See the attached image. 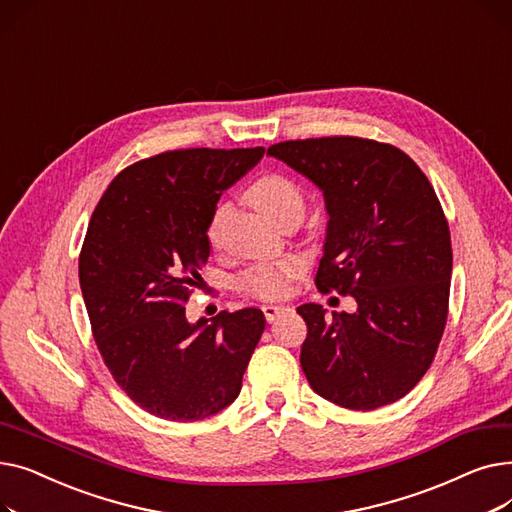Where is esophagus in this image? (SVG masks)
<instances>
[{"label": "esophagus", "instance_id": "34e87169", "mask_svg": "<svg viewBox=\"0 0 512 512\" xmlns=\"http://www.w3.org/2000/svg\"><path fill=\"white\" fill-rule=\"evenodd\" d=\"M286 311H290V309L284 307V305H263V315H265V319H267V324H274V321H276L280 315H284Z\"/></svg>", "mask_w": 512, "mask_h": 512}]
</instances>
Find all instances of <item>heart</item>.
I'll use <instances>...</instances> for the list:
<instances>
[{
    "mask_svg": "<svg viewBox=\"0 0 512 512\" xmlns=\"http://www.w3.org/2000/svg\"><path fill=\"white\" fill-rule=\"evenodd\" d=\"M247 201L261 211L267 220L276 226L299 224L305 213V197L301 186L282 174H265L247 188ZM232 213V205L222 201L215 205L209 222V240L218 247L222 242L224 226ZM301 274L299 265L292 261L282 263H259L242 272L236 280L240 292L257 299H280L290 290V282Z\"/></svg>",
    "mask_w": 512,
    "mask_h": 512,
    "instance_id": "1",
    "label": "heart"
}]
</instances>
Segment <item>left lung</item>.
Here are the masks:
<instances>
[{"mask_svg":"<svg viewBox=\"0 0 512 512\" xmlns=\"http://www.w3.org/2000/svg\"><path fill=\"white\" fill-rule=\"evenodd\" d=\"M267 155L324 193L315 284L357 301L355 313L297 309L309 386L353 411L396 402L432 365L448 317L452 247L434 186L405 151L359 137L284 141Z\"/></svg>","mask_w":512,"mask_h":512,"instance_id":"left-lung-1","label":"left lung"}]
</instances>
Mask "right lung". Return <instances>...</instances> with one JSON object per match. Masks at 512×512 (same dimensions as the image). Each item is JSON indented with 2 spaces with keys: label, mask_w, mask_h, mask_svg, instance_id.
<instances>
[{
  "label": "right lung",
  "mask_w": 512,
  "mask_h": 512,
  "mask_svg": "<svg viewBox=\"0 0 512 512\" xmlns=\"http://www.w3.org/2000/svg\"><path fill=\"white\" fill-rule=\"evenodd\" d=\"M176 149L122 170L99 199L78 278L103 363L130 400L161 419L199 421L232 405L265 330L249 307L188 324L184 303L209 257L222 191L263 157Z\"/></svg>",
  "instance_id": "add662e5"
}]
</instances>
